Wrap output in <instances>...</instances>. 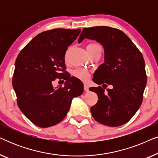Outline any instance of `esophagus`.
Wrapping results in <instances>:
<instances>
[{
  "instance_id": "obj_1",
  "label": "esophagus",
  "mask_w": 158,
  "mask_h": 158,
  "mask_svg": "<svg viewBox=\"0 0 158 158\" xmlns=\"http://www.w3.org/2000/svg\"><path fill=\"white\" fill-rule=\"evenodd\" d=\"M84 90H85V91H86V92L89 90V88H88L87 84H84Z\"/></svg>"
}]
</instances>
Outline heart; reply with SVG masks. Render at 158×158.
Segmentation results:
<instances>
[{"label":"heart","instance_id":"obj_1","mask_svg":"<svg viewBox=\"0 0 158 158\" xmlns=\"http://www.w3.org/2000/svg\"><path fill=\"white\" fill-rule=\"evenodd\" d=\"M86 49H87L88 53L89 54L91 52L96 51V50H101V47L99 44H96V43H91V44H88L86 47ZM73 75L77 78L83 81H87L90 77V73L89 71L85 70V69L83 68H78L76 69L73 71Z\"/></svg>","mask_w":158,"mask_h":158}]
</instances>
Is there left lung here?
Here are the masks:
<instances>
[{
  "instance_id": "left-lung-1",
  "label": "left lung",
  "mask_w": 158,
  "mask_h": 158,
  "mask_svg": "<svg viewBox=\"0 0 158 158\" xmlns=\"http://www.w3.org/2000/svg\"><path fill=\"white\" fill-rule=\"evenodd\" d=\"M96 40L104 49V62L97 68L90 88L98 95V102L90 108L93 117L101 124L118 127L129 122L141 106L147 83L145 64L142 53L124 32L115 28H84L78 39Z\"/></svg>"
}]
</instances>
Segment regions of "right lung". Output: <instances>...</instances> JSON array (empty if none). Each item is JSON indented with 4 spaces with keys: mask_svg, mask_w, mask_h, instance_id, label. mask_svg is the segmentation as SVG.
<instances>
[{
    "mask_svg": "<svg viewBox=\"0 0 158 158\" xmlns=\"http://www.w3.org/2000/svg\"><path fill=\"white\" fill-rule=\"evenodd\" d=\"M81 29H55L36 35L19 54L15 62L13 88L23 114L36 126L45 128L65 117L72 100L83 93V84L68 76L64 55ZM66 80L55 89V79Z\"/></svg>",
    "mask_w": 158,
    "mask_h": 158,
    "instance_id": "1",
    "label": "right lung"
}]
</instances>
